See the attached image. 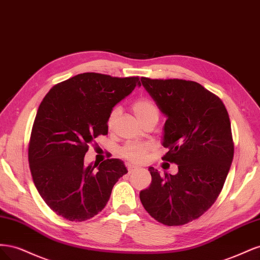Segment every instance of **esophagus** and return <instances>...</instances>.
Masks as SVG:
<instances>
[{
	"label": "esophagus",
	"mask_w": 260,
	"mask_h": 260,
	"mask_svg": "<svg viewBox=\"0 0 260 260\" xmlns=\"http://www.w3.org/2000/svg\"><path fill=\"white\" fill-rule=\"evenodd\" d=\"M127 169H128V171H129V174H131L132 171L137 170L138 167H137V166H133V165H131V164H127Z\"/></svg>",
	"instance_id": "1"
}]
</instances>
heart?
<instances>
[{"label": "heart", "instance_id": "heart-1", "mask_svg": "<svg viewBox=\"0 0 260 260\" xmlns=\"http://www.w3.org/2000/svg\"><path fill=\"white\" fill-rule=\"evenodd\" d=\"M133 112H135L138 119L141 123H144L148 120H158L159 109L152 100L140 99L133 104ZM120 115V108L114 107L108 115L107 125L112 128L118 116ZM151 148V145L141 142H128L120 148V155L125 160L135 164L143 162L146 158L147 152Z\"/></svg>", "mask_w": 260, "mask_h": 260}]
</instances>
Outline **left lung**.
Masks as SVG:
<instances>
[{"instance_id":"left-lung-1","label":"left lung","mask_w":260,"mask_h":260,"mask_svg":"<svg viewBox=\"0 0 260 260\" xmlns=\"http://www.w3.org/2000/svg\"><path fill=\"white\" fill-rule=\"evenodd\" d=\"M141 82L167 116L162 160L179 171L160 176L149 167L152 183L140 200L158 222L182 225L206 212L222 190L234 154L229 114L219 96L195 81L142 77Z\"/></svg>"}]
</instances>
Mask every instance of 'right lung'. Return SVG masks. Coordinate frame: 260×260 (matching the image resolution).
Segmentation results:
<instances>
[{"mask_svg": "<svg viewBox=\"0 0 260 260\" xmlns=\"http://www.w3.org/2000/svg\"><path fill=\"white\" fill-rule=\"evenodd\" d=\"M139 77L84 73L54 85L31 130L28 160L34 183L56 215L81 222L102 211L113 186L128 172L117 159L84 165V155L108 132L113 107L140 85Z\"/></svg>", "mask_w": 260, "mask_h": 260, "instance_id": "obj_1", "label": "right lung"}]
</instances>
